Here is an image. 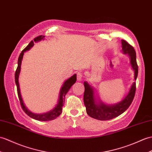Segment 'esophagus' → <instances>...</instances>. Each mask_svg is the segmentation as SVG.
<instances>
[{
    "mask_svg": "<svg viewBox=\"0 0 152 152\" xmlns=\"http://www.w3.org/2000/svg\"><path fill=\"white\" fill-rule=\"evenodd\" d=\"M82 76H83V73L82 72L80 71V72H77V80H79V81L82 80Z\"/></svg>",
    "mask_w": 152,
    "mask_h": 152,
    "instance_id": "esophagus-1",
    "label": "esophagus"
}]
</instances>
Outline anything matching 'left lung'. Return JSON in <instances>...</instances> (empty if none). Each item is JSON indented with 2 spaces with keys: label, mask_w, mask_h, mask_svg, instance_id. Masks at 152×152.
Listing matches in <instances>:
<instances>
[{
  "label": "left lung",
  "mask_w": 152,
  "mask_h": 152,
  "mask_svg": "<svg viewBox=\"0 0 152 152\" xmlns=\"http://www.w3.org/2000/svg\"><path fill=\"white\" fill-rule=\"evenodd\" d=\"M122 51L124 54H128L130 58V63L135 72V80L138 75V65L137 63L136 52L135 49L126 40H122ZM85 91L83 102L86 105V111L91 117L100 121H107L121 115L132 103L136 91V83L133 82L128 94L119 103L115 105H107L100 102L98 104L94 96V89L86 82H84Z\"/></svg>",
  "instance_id": "obj_1"
}]
</instances>
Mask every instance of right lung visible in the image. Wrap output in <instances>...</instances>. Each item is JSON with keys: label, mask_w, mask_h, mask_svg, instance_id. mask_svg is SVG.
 <instances>
[{"label": "right lung", "mask_w": 152, "mask_h": 152, "mask_svg": "<svg viewBox=\"0 0 152 152\" xmlns=\"http://www.w3.org/2000/svg\"><path fill=\"white\" fill-rule=\"evenodd\" d=\"M45 37L44 36H39L36 37V38L34 39V41H31L30 42V43L28 45L27 47L24 49V50L21 52V53L19 55V57L18 58V66H17V68L16 69V71L15 73V83L17 86V94H18L19 99L20 101V104L21 105V107L23 109V111L26 113V114L28 115L30 117L32 118L35 120H37V121H52V120L56 119L57 117L61 115L62 113V107L63 105L65 103V96L66 94L67 93L68 91H69L70 88L72 87V85L76 82V75H73L69 78L67 80L65 81V82L63 83V86H62L61 90H60L59 93V98L58 100V104L57 105L54 107V109H52V111H50L49 112L43 114H35L33 113L30 112L28 109L26 107L25 105L24 104V102L23 101L22 97H21L20 92V88H19V75L20 73V65H21V62H22V59L23 58L24 52H26L33 47L34 45V42H37L39 41H41Z\"/></svg>", "instance_id": "add662e5"}]
</instances>
